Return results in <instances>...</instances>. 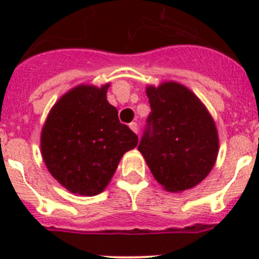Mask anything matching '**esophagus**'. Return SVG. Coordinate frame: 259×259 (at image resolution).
Segmentation results:
<instances>
[{
	"label": "esophagus",
	"instance_id": "obj_1",
	"mask_svg": "<svg viewBox=\"0 0 259 259\" xmlns=\"http://www.w3.org/2000/svg\"><path fill=\"white\" fill-rule=\"evenodd\" d=\"M130 128H131L135 134H139V127H137V123H135V122L130 123Z\"/></svg>",
	"mask_w": 259,
	"mask_h": 259
}]
</instances>
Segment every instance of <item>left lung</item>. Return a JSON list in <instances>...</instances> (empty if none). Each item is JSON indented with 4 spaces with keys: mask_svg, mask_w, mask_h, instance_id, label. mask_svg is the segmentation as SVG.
I'll return each instance as SVG.
<instances>
[{
    "mask_svg": "<svg viewBox=\"0 0 259 259\" xmlns=\"http://www.w3.org/2000/svg\"><path fill=\"white\" fill-rule=\"evenodd\" d=\"M152 113L139 150L167 192L200 184L219 152L218 130L209 110L185 85L164 81L146 87Z\"/></svg>",
    "mask_w": 259,
    "mask_h": 259,
    "instance_id": "8db88e82",
    "label": "left lung"
}]
</instances>
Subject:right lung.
Instances as JSON below:
<instances>
[{"instance_id": "add662e5", "label": "right lung", "mask_w": 259, "mask_h": 259, "mask_svg": "<svg viewBox=\"0 0 259 259\" xmlns=\"http://www.w3.org/2000/svg\"><path fill=\"white\" fill-rule=\"evenodd\" d=\"M110 84H80L54 104L41 130V154L48 171L68 192H104L123 154L139 137L118 119L106 100Z\"/></svg>"}]
</instances>
